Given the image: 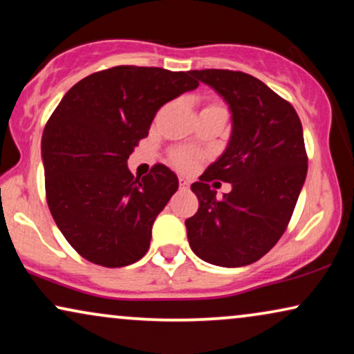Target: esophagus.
<instances>
[{
	"instance_id": "1",
	"label": "esophagus",
	"mask_w": 354,
	"mask_h": 354,
	"mask_svg": "<svg viewBox=\"0 0 354 354\" xmlns=\"http://www.w3.org/2000/svg\"><path fill=\"white\" fill-rule=\"evenodd\" d=\"M178 185H180V188H188V185H190V182H188L187 178L178 177Z\"/></svg>"
}]
</instances>
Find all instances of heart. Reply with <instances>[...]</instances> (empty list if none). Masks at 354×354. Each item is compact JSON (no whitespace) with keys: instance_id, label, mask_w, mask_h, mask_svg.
I'll use <instances>...</instances> for the list:
<instances>
[{"instance_id":"1","label":"heart","mask_w":354,"mask_h":354,"mask_svg":"<svg viewBox=\"0 0 354 354\" xmlns=\"http://www.w3.org/2000/svg\"><path fill=\"white\" fill-rule=\"evenodd\" d=\"M206 108H222V106L212 103V104H207ZM203 159H205V154L193 148H176L171 153V161L174 166L185 172L195 171V169L200 166Z\"/></svg>"}]
</instances>
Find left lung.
Wrapping results in <instances>:
<instances>
[{"label":"left lung","instance_id":"8db88e82","mask_svg":"<svg viewBox=\"0 0 354 354\" xmlns=\"http://www.w3.org/2000/svg\"><path fill=\"white\" fill-rule=\"evenodd\" d=\"M232 111V135L222 156L192 185L200 207L185 221L190 248L222 268L263 258L283 235L308 172L303 127L297 111L256 77L240 71H192ZM232 183L215 198L209 183Z\"/></svg>","mask_w":354,"mask_h":354}]
</instances>
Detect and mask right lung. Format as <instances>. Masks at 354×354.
Returning <instances> with one entry per match:
<instances>
[{"instance_id":"add662e5","label":"right lung","mask_w":354,"mask_h":354,"mask_svg":"<svg viewBox=\"0 0 354 354\" xmlns=\"http://www.w3.org/2000/svg\"><path fill=\"white\" fill-rule=\"evenodd\" d=\"M190 72L138 66L95 72L77 82L48 119L41 138L48 207L90 263L124 268L147 254L154 219L178 178L164 164L135 178L127 159L158 109L200 85Z\"/></svg>"}]
</instances>
